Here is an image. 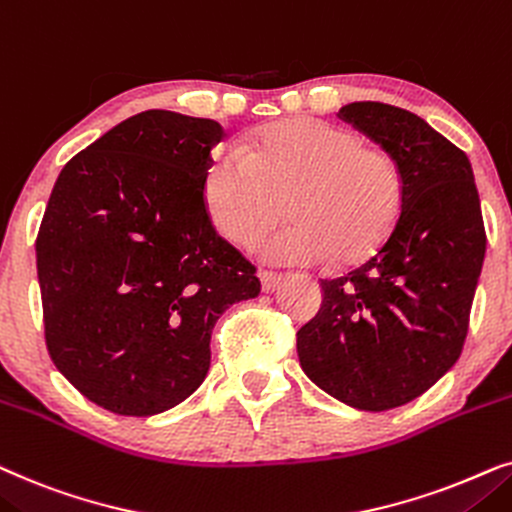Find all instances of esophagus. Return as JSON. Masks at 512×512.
I'll list each match as a JSON object with an SVG mask.
<instances>
[{
	"label": "esophagus",
	"mask_w": 512,
	"mask_h": 512,
	"mask_svg": "<svg viewBox=\"0 0 512 512\" xmlns=\"http://www.w3.org/2000/svg\"><path fill=\"white\" fill-rule=\"evenodd\" d=\"M260 281H262V290L264 292H274L278 285L283 283V276L276 274V271H262Z\"/></svg>",
	"instance_id": "esophagus-1"
}]
</instances>
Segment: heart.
Masks as SVG:
<instances>
[{
	"instance_id": "b5f03b06",
	"label": "heart",
	"mask_w": 512,
	"mask_h": 512,
	"mask_svg": "<svg viewBox=\"0 0 512 512\" xmlns=\"http://www.w3.org/2000/svg\"><path fill=\"white\" fill-rule=\"evenodd\" d=\"M238 154H215L203 175V199L220 234L257 248L276 264L367 260L391 234L403 208V175L393 156L367 147L349 128L320 119H288L260 128Z\"/></svg>"
}]
</instances>
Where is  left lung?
Returning a JSON list of instances; mask_svg holds the SVG:
<instances>
[{"mask_svg": "<svg viewBox=\"0 0 512 512\" xmlns=\"http://www.w3.org/2000/svg\"><path fill=\"white\" fill-rule=\"evenodd\" d=\"M339 117L398 163L403 208L374 255L320 281L323 306L297 332V353L332 398L386 412L459 360L487 234L468 156L445 135L384 102H351Z\"/></svg>", "mask_w": 512, "mask_h": 512, "instance_id": "8db88e82", "label": "left lung"}]
</instances>
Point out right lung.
<instances>
[{"mask_svg": "<svg viewBox=\"0 0 512 512\" xmlns=\"http://www.w3.org/2000/svg\"><path fill=\"white\" fill-rule=\"evenodd\" d=\"M224 128L168 109L121 121L60 170L37 234L46 349L91 403L152 417L210 367L217 318L260 295L203 199Z\"/></svg>", "mask_w": 512, "mask_h": 512, "instance_id": "right-lung-1", "label": "right lung"}]
</instances>
